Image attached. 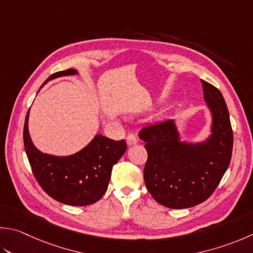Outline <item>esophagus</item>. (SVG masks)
I'll return each mask as SVG.
<instances>
[{"label":"esophagus","mask_w":253,"mask_h":253,"mask_svg":"<svg viewBox=\"0 0 253 253\" xmlns=\"http://www.w3.org/2000/svg\"><path fill=\"white\" fill-rule=\"evenodd\" d=\"M126 140H127V145L128 146L135 145V143H137V141H138L135 133H128L127 137H126Z\"/></svg>","instance_id":"esophagus-1"}]
</instances>
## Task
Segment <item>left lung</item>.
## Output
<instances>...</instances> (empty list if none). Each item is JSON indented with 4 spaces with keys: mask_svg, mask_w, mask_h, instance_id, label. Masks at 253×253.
Listing matches in <instances>:
<instances>
[{
    "mask_svg": "<svg viewBox=\"0 0 253 253\" xmlns=\"http://www.w3.org/2000/svg\"><path fill=\"white\" fill-rule=\"evenodd\" d=\"M212 115L211 136L203 143L181 142L172 120L142 127L148 159L143 180L151 196L169 209H189L214 193L231 160L234 133L228 108L218 88L202 80Z\"/></svg>",
    "mask_w": 253,
    "mask_h": 253,
    "instance_id": "obj_1",
    "label": "left lung"
}]
</instances>
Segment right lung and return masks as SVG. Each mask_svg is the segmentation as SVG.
I'll list each match as a JSON object with an SVG mask.
<instances>
[{"mask_svg":"<svg viewBox=\"0 0 253 253\" xmlns=\"http://www.w3.org/2000/svg\"><path fill=\"white\" fill-rule=\"evenodd\" d=\"M76 73L74 69H68L51 74L47 81ZM28 115L29 111L24 124V147L33 174L42 189L62 204L86 206L96 203L107 190L113 166L127 149L126 141L97 135L73 156L44 155L34 146L29 137Z\"/></svg>","mask_w":253,"mask_h":253,"instance_id":"obj_1","label":"right lung"}]
</instances>
